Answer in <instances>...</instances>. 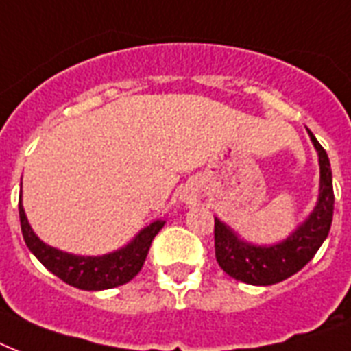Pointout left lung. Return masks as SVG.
Instances as JSON below:
<instances>
[{
	"mask_svg": "<svg viewBox=\"0 0 351 351\" xmlns=\"http://www.w3.org/2000/svg\"><path fill=\"white\" fill-rule=\"evenodd\" d=\"M313 147L319 154L321 184L319 200L310 217L289 234L288 239L271 245H255L239 239L231 228L215 219V256L219 266L230 277L253 286H269L300 271L313 258L326 240L333 219V184L330 160L313 132L308 129Z\"/></svg>",
	"mask_w": 351,
	"mask_h": 351,
	"instance_id": "obj_1",
	"label": "left lung"
}]
</instances>
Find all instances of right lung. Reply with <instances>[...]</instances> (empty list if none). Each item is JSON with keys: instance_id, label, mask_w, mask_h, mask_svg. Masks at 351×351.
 <instances>
[{"instance_id": "1", "label": "right lung", "mask_w": 351, "mask_h": 351, "mask_svg": "<svg viewBox=\"0 0 351 351\" xmlns=\"http://www.w3.org/2000/svg\"><path fill=\"white\" fill-rule=\"evenodd\" d=\"M19 222H21L25 244L34 253L36 258L49 271L62 278L63 282L85 291L117 288L136 277L145 262L151 242L165 224V220H154L153 224L143 228L125 247L118 251L100 256H82L56 250L38 239L25 217L21 198H19Z\"/></svg>"}]
</instances>
